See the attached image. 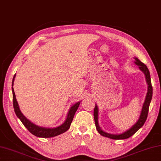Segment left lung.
<instances>
[{
    "instance_id": "obj_1",
    "label": "left lung",
    "mask_w": 161,
    "mask_h": 161,
    "mask_svg": "<svg viewBox=\"0 0 161 161\" xmlns=\"http://www.w3.org/2000/svg\"><path fill=\"white\" fill-rule=\"evenodd\" d=\"M135 58L134 63L136 64L137 66H139V69L142 70L143 73H144L145 77L146 79V82H147V84H148V92H147V94H146V97L144 101V103H143L142 110V112H141L139 119L137 121V122L134 125H133L132 127H131L130 129H128L127 131H126L122 134H108L107 133V132L103 131L100 127L99 124H98V108L97 105H95V109H94V114H93L95 126H96V129L97 131L99 132V134L103 136L108 137L112 139H117V140L128 139V138L131 136L132 135H134L135 133H136V132L139 130L141 127H142L143 125H144L146 119H147L149 105H150L151 101L152 99V95H153V87H152V85H151L150 72H149L147 66H146L144 64L142 63L139 59H138L137 58Z\"/></svg>"
}]
</instances>
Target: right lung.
Segmentation results:
<instances>
[{
  "instance_id": "1",
  "label": "right lung",
  "mask_w": 161,
  "mask_h": 161,
  "mask_svg": "<svg viewBox=\"0 0 161 161\" xmlns=\"http://www.w3.org/2000/svg\"><path fill=\"white\" fill-rule=\"evenodd\" d=\"M15 78V74L14 75L13 79L12 86H13ZM12 92H13V108L17 117L20 119L22 123L23 124L24 126L28 129V131H29L31 134H32L33 135H35V136L37 137L51 138V137L58 136V135L63 134L65 131H66L68 129L70 128V124L72 122L75 112L77 111L78 107L80 104V102H78L77 103L74 104V105L70 108L69 113H68V115H67L66 119L61 125L57 126V127L56 128H45V127H42V126H39L37 125H35V124H33L32 122H31L29 119H27V118L22 114L20 109L19 108L18 103L17 102L15 94V92H14V89L13 87H12Z\"/></svg>"
}]
</instances>
